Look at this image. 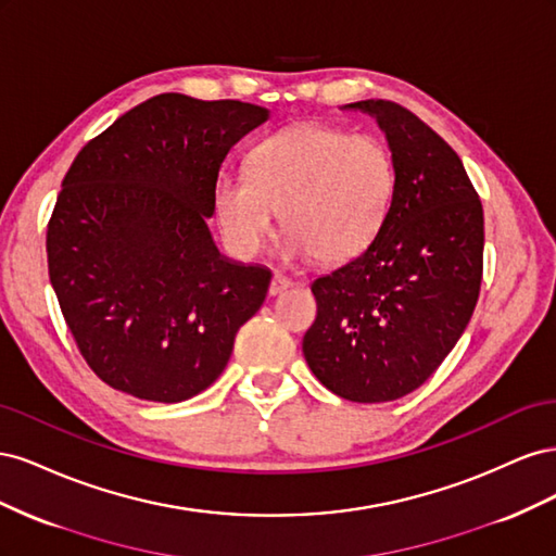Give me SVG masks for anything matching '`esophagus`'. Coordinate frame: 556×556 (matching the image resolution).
<instances>
[{
  "instance_id": "34e87169",
  "label": "esophagus",
  "mask_w": 556,
  "mask_h": 556,
  "mask_svg": "<svg viewBox=\"0 0 556 556\" xmlns=\"http://www.w3.org/2000/svg\"><path fill=\"white\" fill-rule=\"evenodd\" d=\"M294 280H290V278H285V276H280V274H276L274 278H271V285H268V294L271 296H278V294H282V292H288L290 288H294Z\"/></svg>"
}]
</instances>
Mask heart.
<instances>
[{
    "label": "heart",
    "instance_id": "1",
    "mask_svg": "<svg viewBox=\"0 0 556 556\" xmlns=\"http://www.w3.org/2000/svg\"><path fill=\"white\" fill-rule=\"evenodd\" d=\"M394 188L396 166L382 139L306 123L264 139L245 174L217 178L213 206L227 245L241 257L266 245L280 211L285 257L345 262L378 237Z\"/></svg>",
    "mask_w": 556,
    "mask_h": 556
}]
</instances>
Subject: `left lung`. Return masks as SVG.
I'll use <instances>...</instances> for the list:
<instances>
[{
    "label": "left lung",
    "instance_id": "8db88e82",
    "mask_svg": "<svg viewBox=\"0 0 556 556\" xmlns=\"http://www.w3.org/2000/svg\"><path fill=\"white\" fill-rule=\"evenodd\" d=\"M345 109L376 117L396 188L374 243L311 285L304 357L333 394L382 403L417 390L457 345L480 294L484 217L459 155L415 113L384 99Z\"/></svg>",
    "mask_w": 556,
    "mask_h": 556
}]
</instances>
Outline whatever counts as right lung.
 Masks as SVG:
<instances>
[{"mask_svg": "<svg viewBox=\"0 0 556 556\" xmlns=\"http://www.w3.org/2000/svg\"><path fill=\"white\" fill-rule=\"evenodd\" d=\"M266 121L237 99L157 94L66 172L48 276L80 355L113 390L160 403L204 392L262 308L271 271L220 255L206 223L231 146Z\"/></svg>", "mask_w": 556, "mask_h": 556, "instance_id": "right-lung-1", "label": "right lung"}]
</instances>
